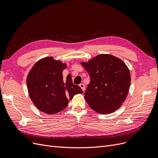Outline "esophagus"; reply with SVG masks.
Returning a JSON list of instances; mask_svg holds the SVG:
<instances>
[{
  "mask_svg": "<svg viewBox=\"0 0 158 158\" xmlns=\"http://www.w3.org/2000/svg\"><path fill=\"white\" fill-rule=\"evenodd\" d=\"M79 86L81 88V89L83 90V91H85V85L83 84V83H81L79 85Z\"/></svg>",
  "mask_w": 158,
  "mask_h": 158,
  "instance_id": "esophagus-1",
  "label": "esophagus"
}]
</instances>
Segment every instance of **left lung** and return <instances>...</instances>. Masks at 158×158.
Here are the masks:
<instances>
[{
    "instance_id": "8db88e82",
    "label": "left lung",
    "mask_w": 158,
    "mask_h": 158,
    "mask_svg": "<svg viewBox=\"0 0 158 158\" xmlns=\"http://www.w3.org/2000/svg\"><path fill=\"white\" fill-rule=\"evenodd\" d=\"M90 77L85 98L90 108L101 114L119 109L128 94L131 74L125 64L110 54H100L81 62Z\"/></svg>"
}]
</instances>
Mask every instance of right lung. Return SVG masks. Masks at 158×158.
Instances as JSON below:
<instances>
[{
    "instance_id": "add662e5",
    "label": "right lung",
    "mask_w": 158,
    "mask_h": 158,
    "mask_svg": "<svg viewBox=\"0 0 158 158\" xmlns=\"http://www.w3.org/2000/svg\"><path fill=\"white\" fill-rule=\"evenodd\" d=\"M65 68V64L47 57L38 61L30 70L27 77L28 92L40 111L48 114L60 112L67 107L68 100L83 93L80 86L73 83L70 74L63 80Z\"/></svg>"
}]
</instances>
